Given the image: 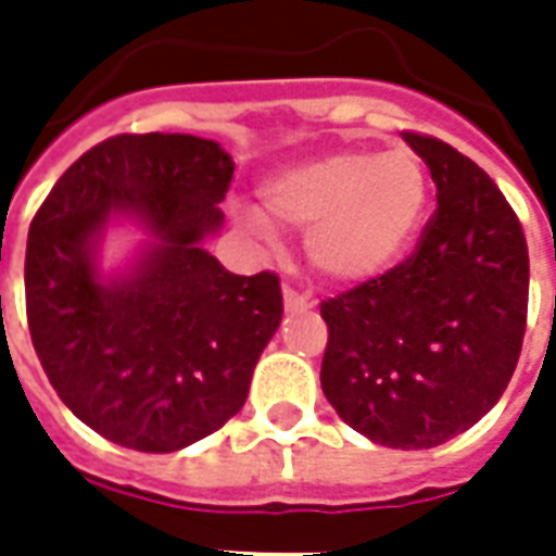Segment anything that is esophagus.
<instances>
[{"instance_id":"1","label":"esophagus","mask_w":556,"mask_h":556,"mask_svg":"<svg viewBox=\"0 0 556 556\" xmlns=\"http://www.w3.org/2000/svg\"><path fill=\"white\" fill-rule=\"evenodd\" d=\"M282 300H286V312H303V308H308L312 305V300L305 294H300V291H294V288H282Z\"/></svg>"}]
</instances>
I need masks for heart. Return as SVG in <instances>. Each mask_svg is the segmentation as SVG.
<instances>
[{"mask_svg":"<svg viewBox=\"0 0 556 556\" xmlns=\"http://www.w3.org/2000/svg\"><path fill=\"white\" fill-rule=\"evenodd\" d=\"M427 201V176L409 150H334L279 169L262 185V207L244 222L265 242L274 227L305 230L312 268L334 282L378 277L406 251Z\"/></svg>","mask_w":556,"mask_h":556,"instance_id":"1","label":"heart"}]
</instances>
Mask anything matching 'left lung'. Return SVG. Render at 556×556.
I'll use <instances>...</instances> for the list:
<instances>
[{
    "label": "left lung",
    "mask_w": 556,
    "mask_h": 556,
    "mask_svg": "<svg viewBox=\"0 0 556 556\" xmlns=\"http://www.w3.org/2000/svg\"><path fill=\"white\" fill-rule=\"evenodd\" d=\"M439 207L406 262L326 300L320 383L375 444L439 447L500 401L528 314V244L500 187L450 143L404 132Z\"/></svg>",
    "instance_id": "8db88e82"
}]
</instances>
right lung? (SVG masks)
Returning <instances> with one entry per match:
<instances>
[{
  "instance_id": "obj_1",
  "label": "right lung",
  "mask_w": 556,
  "mask_h": 556,
  "mask_svg": "<svg viewBox=\"0 0 556 556\" xmlns=\"http://www.w3.org/2000/svg\"><path fill=\"white\" fill-rule=\"evenodd\" d=\"M233 159L195 135H115L74 161L30 222L25 305L51 387L121 447L176 453L244 406L282 320L277 274L239 277L207 253ZM148 239L117 275L102 236Z\"/></svg>"
}]
</instances>
